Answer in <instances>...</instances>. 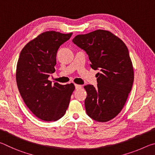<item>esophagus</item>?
I'll return each instance as SVG.
<instances>
[{"mask_svg":"<svg viewBox=\"0 0 155 155\" xmlns=\"http://www.w3.org/2000/svg\"><path fill=\"white\" fill-rule=\"evenodd\" d=\"M74 86H75L76 90H78V89L82 88V86H81V85H77V84H74Z\"/></svg>","mask_w":155,"mask_h":155,"instance_id":"34e87169","label":"esophagus"}]
</instances>
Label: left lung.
I'll return each mask as SVG.
<instances>
[{"mask_svg": "<svg viewBox=\"0 0 155 155\" xmlns=\"http://www.w3.org/2000/svg\"><path fill=\"white\" fill-rule=\"evenodd\" d=\"M72 42L87 54L91 68L99 70L97 87L84 86L86 113L95 121L108 122L122 111L134 81L127 47L111 32L101 29L78 35Z\"/></svg>", "mask_w": 155, "mask_h": 155, "instance_id": "1", "label": "left lung"}]
</instances>
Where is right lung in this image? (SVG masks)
<instances>
[{
    "label": "right lung",
    "mask_w": 155,
    "mask_h": 155,
    "mask_svg": "<svg viewBox=\"0 0 155 155\" xmlns=\"http://www.w3.org/2000/svg\"><path fill=\"white\" fill-rule=\"evenodd\" d=\"M72 35L46 31L29 41L20 54L16 68L18 90L31 111L44 121H56L64 116L74 90L73 83L52 85L48 80L55 71L57 51Z\"/></svg>",
    "instance_id": "obj_1"
}]
</instances>
